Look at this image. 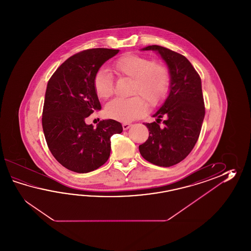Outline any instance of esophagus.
<instances>
[{"mask_svg":"<svg viewBox=\"0 0 251 251\" xmlns=\"http://www.w3.org/2000/svg\"><path fill=\"white\" fill-rule=\"evenodd\" d=\"M132 125L129 123H124L122 125V126H123L124 130H127L128 128L130 127Z\"/></svg>","mask_w":251,"mask_h":251,"instance_id":"esophagus-1","label":"esophagus"}]
</instances>
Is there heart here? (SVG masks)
I'll list each match as a JSON object with an SVG mask.
<instances>
[{
    "label": "heart",
    "mask_w": 251,
    "mask_h": 251,
    "mask_svg": "<svg viewBox=\"0 0 251 251\" xmlns=\"http://www.w3.org/2000/svg\"><path fill=\"white\" fill-rule=\"evenodd\" d=\"M115 73L119 77L132 79L128 99H115L105 107V114L109 118L127 123L144 115L147 102L150 107L160 105L166 99L171 86V72L166 64L151 61L145 56L126 54L114 64ZM93 90L97 97L106 100L113 94V76L109 71L101 67L94 75Z\"/></svg>",
    "instance_id": "heart-1"
}]
</instances>
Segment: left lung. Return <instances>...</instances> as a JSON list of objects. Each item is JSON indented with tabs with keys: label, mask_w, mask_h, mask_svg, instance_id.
Instances as JSON below:
<instances>
[{
	"label": "left lung",
	"mask_w": 251,
	"mask_h": 251,
	"mask_svg": "<svg viewBox=\"0 0 251 251\" xmlns=\"http://www.w3.org/2000/svg\"><path fill=\"white\" fill-rule=\"evenodd\" d=\"M142 50L160 53L171 72V86L169 96L152 116L156 121L144 124L149 137L139 145V151L151 163L171 167L184 160L198 142L205 113L201 78L180 53L157 45ZM162 117L165 120L160 127Z\"/></svg>",
	"instance_id": "left-lung-1"
}]
</instances>
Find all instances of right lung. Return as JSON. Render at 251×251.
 <instances>
[{
  "label": "right lung",
  "instance_id": "obj_1",
  "mask_svg": "<svg viewBox=\"0 0 251 251\" xmlns=\"http://www.w3.org/2000/svg\"><path fill=\"white\" fill-rule=\"evenodd\" d=\"M118 49L92 48L75 53L59 66L48 80L42 126L51 153L60 164L77 173L95 171L109 158L115 133L122 125L102 120L93 127L85 119L100 110L92 81L97 71Z\"/></svg>",
  "mask_w": 251,
  "mask_h": 251
}]
</instances>
